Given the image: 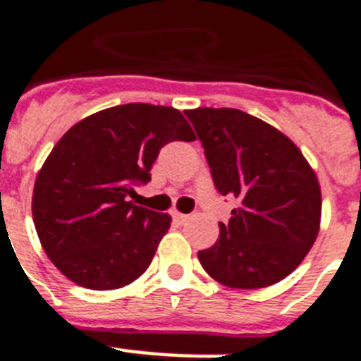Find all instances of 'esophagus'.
Wrapping results in <instances>:
<instances>
[{"label":"esophagus","instance_id":"34e87169","mask_svg":"<svg viewBox=\"0 0 361 361\" xmlns=\"http://www.w3.org/2000/svg\"><path fill=\"white\" fill-rule=\"evenodd\" d=\"M172 216H174V221L180 222V224H183V222L189 219V215H185V213H180V211H174V215Z\"/></svg>","mask_w":361,"mask_h":361}]
</instances>
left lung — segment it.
Masks as SVG:
<instances>
[{
	"mask_svg": "<svg viewBox=\"0 0 361 361\" xmlns=\"http://www.w3.org/2000/svg\"><path fill=\"white\" fill-rule=\"evenodd\" d=\"M221 195L237 198L204 271L233 289H262L297 269L321 226V187L289 137L239 109L185 111Z\"/></svg>",
	"mask_w": 361,
	"mask_h": 361,
	"instance_id": "obj_1",
	"label": "left lung"
}]
</instances>
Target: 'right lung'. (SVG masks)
I'll return each mask as SVG.
<instances>
[{"mask_svg":"<svg viewBox=\"0 0 361 361\" xmlns=\"http://www.w3.org/2000/svg\"><path fill=\"white\" fill-rule=\"evenodd\" d=\"M195 139L180 111L150 104L98 111L61 137L35 181L33 221L64 276L109 291L150 267L172 219L135 206L128 195L150 181L163 146Z\"/></svg>","mask_w":361,"mask_h":361,"instance_id":"1","label":"right lung"}]
</instances>
